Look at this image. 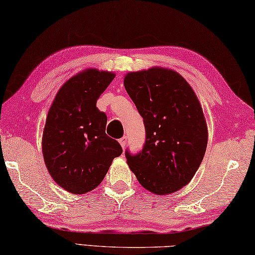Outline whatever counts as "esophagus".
Listing matches in <instances>:
<instances>
[{
    "instance_id": "34e87169",
    "label": "esophagus",
    "mask_w": 255,
    "mask_h": 255,
    "mask_svg": "<svg viewBox=\"0 0 255 255\" xmlns=\"http://www.w3.org/2000/svg\"><path fill=\"white\" fill-rule=\"evenodd\" d=\"M127 137L126 136H124L123 138H121V139H119V143H121V145H122V147L123 148H125V147H126V144H127Z\"/></svg>"
}]
</instances>
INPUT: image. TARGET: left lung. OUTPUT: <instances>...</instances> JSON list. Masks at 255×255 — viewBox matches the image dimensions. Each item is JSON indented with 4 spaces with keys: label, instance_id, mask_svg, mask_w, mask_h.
<instances>
[{
    "label": "left lung",
    "instance_id": "left-lung-1",
    "mask_svg": "<svg viewBox=\"0 0 255 255\" xmlns=\"http://www.w3.org/2000/svg\"><path fill=\"white\" fill-rule=\"evenodd\" d=\"M124 85L145 129L142 150L125 152L129 167L150 192L178 191L193 178L207 147V126L197 96L185 79L163 68L128 73Z\"/></svg>",
    "mask_w": 255,
    "mask_h": 255
}]
</instances>
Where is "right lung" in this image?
<instances>
[{
	"label": "right lung",
	"instance_id": "right-lung-1",
	"mask_svg": "<svg viewBox=\"0 0 255 255\" xmlns=\"http://www.w3.org/2000/svg\"><path fill=\"white\" fill-rule=\"evenodd\" d=\"M115 74L89 69L67 81L48 113L42 154L48 171L61 187L88 193L104 180L112 161L123 153L105 132L107 116L96 102Z\"/></svg>",
	"mask_w": 255,
	"mask_h": 255
}]
</instances>
